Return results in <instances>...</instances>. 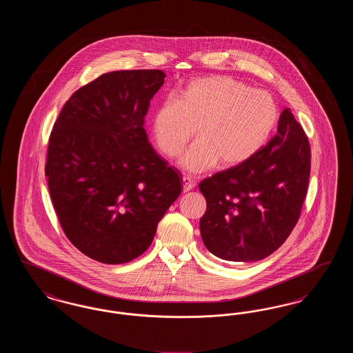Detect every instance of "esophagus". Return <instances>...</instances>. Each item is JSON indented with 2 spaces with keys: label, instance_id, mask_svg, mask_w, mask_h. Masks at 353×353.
<instances>
[{
  "label": "esophagus",
  "instance_id": "1",
  "mask_svg": "<svg viewBox=\"0 0 353 353\" xmlns=\"http://www.w3.org/2000/svg\"><path fill=\"white\" fill-rule=\"evenodd\" d=\"M193 188H194V180L192 177H189V176H184L183 177V190L184 192H189Z\"/></svg>",
  "mask_w": 353,
  "mask_h": 353
}]
</instances>
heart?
<instances>
[{
    "instance_id": "b5f03b06",
    "label": "heart",
    "mask_w": 353,
    "mask_h": 353,
    "mask_svg": "<svg viewBox=\"0 0 353 353\" xmlns=\"http://www.w3.org/2000/svg\"><path fill=\"white\" fill-rule=\"evenodd\" d=\"M279 120V108L269 92L226 75L196 78L174 98L157 104L152 114L154 144L168 159L179 156L194 130L199 137L181 165L201 172L216 163L230 168L252 157L268 141Z\"/></svg>"
}]
</instances>
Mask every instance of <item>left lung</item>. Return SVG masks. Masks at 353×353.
I'll use <instances>...</instances> for the list:
<instances>
[{
	"mask_svg": "<svg viewBox=\"0 0 353 353\" xmlns=\"http://www.w3.org/2000/svg\"><path fill=\"white\" fill-rule=\"evenodd\" d=\"M311 170L302 125L285 108L278 132L249 160L203 179L206 249L232 262L261 261L279 249L301 217Z\"/></svg>",
	"mask_w": 353,
	"mask_h": 353,
	"instance_id": "obj_1",
	"label": "left lung"
}]
</instances>
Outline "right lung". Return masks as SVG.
Masks as SVG:
<instances>
[{"mask_svg":"<svg viewBox=\"0 0 353 353\" xmlns=\"http://www.w3.org/2000/svg\"><path fill=\"white\" fill-rule=\"evenodd\" d=\"M164 78L161 70L103 74L70 97L52 125L45 174L57 217L70 242L101 263L145 252L181 193V173L144 130Z\"/></svg>","mask_w":353,"mask_h":353,"instance_id":"right-lung-1","label":"right lung"}]
</instances>
